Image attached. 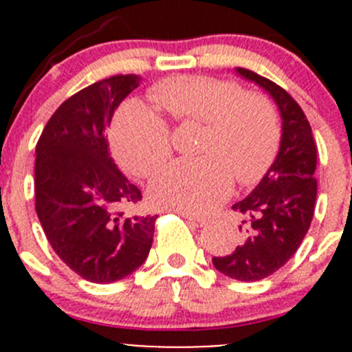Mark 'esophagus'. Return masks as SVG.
Masks as SVG:
<instances>
[{
	"instance_id": "esophagus-1",
	"label": "esophagus",
	"mask_w": 352,
	"mask_h": 352,
	"mask_svg": "<svg viewBox=\"0 0 352 352\" xmlns=\"http://www.w3.org/2000/svg\"><path fill=\"white\" fill-rule=\"evenodd\" d=\"M180 214L184 216V218L187 219V221L190 223V225L192 226H197V228H202V226H206V219H202V218H197V216H194V214H190V212H184V211H180Z\"/></svg>"
}]
</instances>
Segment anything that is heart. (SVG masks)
Returning a JSON list of instances; mask_svg holds the SVG:
<instances>
[{
  "label": "heart",
  "instance_id": "heart-1",
  "mask_svg": "<svg viewBox=\"0 0 352 352\" xmlns=\"http://www.w3.org/2000/svg\"><path fill=\"white\" fill-rule=\"evenodd\" d=\"M151 97L173 119L206 124L199 160H177L150 184L155 204L206 214L230 196L233 173L242 184L261 179L279 146V120L271 102L245 95L233 81L211 76L163 80ZM112 148L124 168L148 177L170 156L165 119L150 105L129 100L112 122Z\"/></svg>",
  "mask_w": 352,
  "mask_h": 352
}]
</instances>
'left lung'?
I'll use <instances>...</instances> for the list:
<instances>
[{"label":"left lung","mask_w":352,"mask_h":352,"mask_svg":"<svg viewBox=\"0 0 352 352\" xmlns=\"http://www.w3.org/2000/svg\"><path fill=\"white\" fill-rule=\"evenodd\" d=\"M235 73L269 94L281 116L278 156L257 187L233 204L243 218L242 240L230 255L212 257L216 271L250 283L281 269L310 228L317 199V146L310 122L286 90L245 67H235Z\"/></svg>","instance_id":"left-lung-1"}]
</instances>
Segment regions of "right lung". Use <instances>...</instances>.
I'll return each mask as SVG.
<instances>
[{
    "label": "right lung",
    "instance_id": "1",
    "mask_svg": "<svg viewBox=\"0 0 352 352\" xmlns=\"http://www.w3.org/2000/svg\"><path fill=\"white\" fill-rule=\"evenodd\" d=\"M138 74L105 78L59 105L35 146V211L58 257L78 276L107 285L133 274L150 254L158 216H124L141 201L105 138Z\"/></svg>",
    "mask_w": 352,
    "mask_h": 352
}]
</instances>
